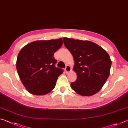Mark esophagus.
Segmentation results:
<instances>
[{
	"label": "esophagus",
	"mask_w": 128,
	"mask_h": 128,
	"mask_svg": "<svg viewBox=\"0 0 128 128\" xmlns=\"http://www.w3.org/2000/svg\"><path fill=\"white\" fill-rule=\"evenodd\" d=\"M71 70V67L69 65H68V64H67V65L66 66V68H65V71H66V72H70Z\"/></svg>",
	"instance_id": "34e87169"
}]
</instances>
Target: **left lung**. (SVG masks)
Instances as JSON below:
<instances>
[{
	"instance_id": "8db88e82",
	"label": "left lung",
	"mask_w": 128,
	"mask_h": 128,
	"mask_svg": "<svg viewBox=\"0 0 128 128\" xmlns=\"http://www.w3.org/2000/svg\"><path fill=\"white\" fill-rule=\"evenodd\" d=\"M64 46L73 56V70L77 79L71 88L78 94L90 96L99 92L108 79L111 60L104 49L94 42L86 40L63 38Z\"/></svg>"
}]
</instances>
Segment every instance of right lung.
<instances>
[{
	"instance_id": "1",
	"label": "right lung",
	"mask_w": 128,
	"mask_h": 128,
	"mask_svg": "<svg viewBox=\"0 0 128 128\" xmlns=\"http://www.w3.org/2000/svg\"><path fill=\"white\" fill-rule=\"evenodd\" d=\"M62 38L38 40L24 46L18 54L16 68L20 79L29 93L46 94L54 88L63 69L56 68L54 54L62 46Z\"/></svg>"
}]
</instances>
